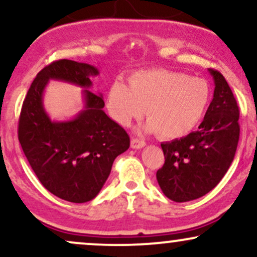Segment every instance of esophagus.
Wrapping results in <instances>:
<instances>
[{"mask_svg":"<svg viewBox=\"0 0 257 257\" xmlns=\"http://www.w3.org/2000/svg\"><path fill=\"white\" fill-rule=\"evenodd\" d=\"M131 146L133 149L139 150V149H143V147L146 146V143L144 140H140V139H132L131 141Z\"/></svg>","mask_w":257,"mask_h":257,"instance_id":"1","label":"esophagus"}]
</instances>
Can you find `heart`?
I'll return each instance as SVG.
<instances>
[{
	"label": "heart",
	"mask_w": 257,
	"mask_h": 257,
	"mask_svg": "<svg viewBox=\"0 0 257 257\" xmlns=\"http://www.w3.org/2000/svg\"><path fill=\"white\" fill-rule=\"evenodd\" d=\"M211 101V88L203 78L166 69L138 71L129 77V85L120 81L110 85L106 105L119 125L128 126L145 116L146 133L175 140L193 132L204 118Z\"/></svg>",
	"instance_id": "obj_1"
}]
</instances>
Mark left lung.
Listing matches in <instances>:
<instances>
[{"mask_svg": "<svg viewBox=\"0 0 257 257\" xmlns=\"http://www.w3.org/2000/svg\"><path fill=\"white\" fill-rule=\"evenodd\" d=\"M208 71L214 79V98L198 131L161 144L166 162L156 176L163 193L178 203L210 192L225 176L237 151V101L225 77L216 70Z\"/></svg>", "mask_w": 257, "mask_h": 257, "instance_id": "1", "label": "left lung"}]
</instances>
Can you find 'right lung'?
I'll use <instances>...</instances> for the list:
<instances>
[{
  "instance_id": "right-lung-1",
  "label": "right lung",
  "mask_w": 257,
  "mask_h": 257,
  "mask_svg": "<svg viewBox=\"0 0 257 257\" xmlns=\"http://www.w3.org/2000/svg\"><path fill=\"white\" fill-rule=\"evenodd\" d=\"M95 66L73 60L53 61L34 79L20 112L18 138L38 180L49 192L72 203L94 199L111 173L114 158L131 139L105 111L101 94L90 91ZM49 80L84 88V108L69 121H52L43 106Z\"/></svg>"
}]
</instances>
